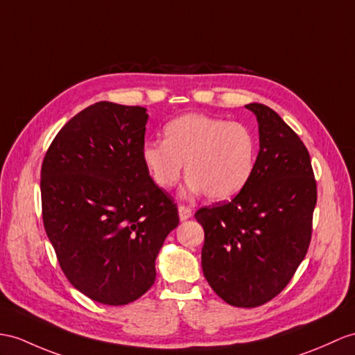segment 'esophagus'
<instances>
[{
    "label": "esophagus",
    "instance_id": "obj_1",
    "mask_svg": "<svg viewBox=\"0 0 355 355\" xmlns=\"http://www.w3.org/2000/svg\"><path fill=\"white\" fill-rule=\"evenodd\" d=\"M191 215H193L191 207H188L185 205H179V217H180V220L185 221V220L191 217Z\"/></svg>",
    "mask_w": 355,
    "mask_h": 355
}]
</instances>
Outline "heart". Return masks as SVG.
I'll use <instances>...</instances> for the list:
<instances>
[{"label": "heart", "instance_id": "1", "mask_svg": "<svg viewBox=\"0 0 355 355\" xmlns=\"http://www.w3.org/2000/svg\"><path fill=\"white\" fill-rule=\"evenodd\" d=\"M141 158L161 189L179 182L185 164L194 193H205L212 200H227L252 179L257 143L244 123L191 112L166 125L164 141H146Z\"/></svg>", "mask_w": 355, "mask_h": 355}]
</instances>
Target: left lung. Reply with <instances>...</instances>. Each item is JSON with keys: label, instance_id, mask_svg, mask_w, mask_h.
I'll use <instances>...</instances> for the list:
<instances>
[{"label": "left lung", "instance_id": "8db88e82", "mask_svg": "<svg viewBox=\"0 0 355 355\" xmlns=\"http://www.w3.org/2000/svg\"><path fill=\"white\" fill-rule=\"evenodd\" d=\"M259 123L261 149L252 179L230 202L200 207L203 274L230 306L257 307L288 286L304 259L316 206L309 150L263 103L245 105Z\"/></svg>", "mask_w": 355, "mask_h": 355}]
</instances>
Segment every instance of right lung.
I'll return each instance as SVG.
<instances>
[{
	"label": "right lung",
	"mask_w": 355,
	"mask_h": 355,
	"mask_svg": "<svg viewBox=\"0 0 355 355\" xmlns=\"http://www.w3.org/2000/svg\"><path fill=\"white\" fill-rule=\"evenodd\" d=\"M148 117L138 105L93 103L60 129L42 162V218L58 265L107 306L152 288L164 239L179 224L141 158Z\"/></svg>",
	"instance_id": "right-lung-1"
}]
</instances>
